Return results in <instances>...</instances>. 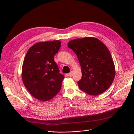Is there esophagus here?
Masks as SVG:
<instances>
[{"label":"esophagus","instance_id":"obj_1","mask_svg":"<svg viewBox=\"0 0 134 134\" xmlns=\"http://www.w3.org/2000/svg\"><path fill=\"white\" fill-rule=\"evenodd\" d=\"M72 72H70V73H68V74H67L66 75H67L68 76H71L72 75Z\"/></svg>","mask_w":134,"mask_h":134}]
</instances>
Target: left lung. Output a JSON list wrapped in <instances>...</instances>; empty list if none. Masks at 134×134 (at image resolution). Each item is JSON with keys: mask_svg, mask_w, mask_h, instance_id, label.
<instances>
[{"mask_svg": "<svg viewBox=\"0 0 134 134\" xmlns=\"http://www.w3.org/2000/svg\"><path fill=\"white\" fill-rule=\"evenodd\" d=\"M68 47L77 55L82 69L79 88L91 96H98L110 87L116 70L110 52L98 38L87 37L70 41Z\"/></svg>", "mask_w": 134, "mask_h": 134, "instance_id": "1", "label": "left lung"}]
</instances>
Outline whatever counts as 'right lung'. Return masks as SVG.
Returning <instances> with one entry per match:
<instances>
[{"label": "right lung", "mask_w": 134, "mask_h": 134, "mask_svg": "<svg viewBox=\"0 0 134 134\" xmlns=\"http://www.w3.org/2000/svg\"><path fill=\"white\" fill-rule=\"evenodd\" d=\"M61 46L59 40L40 42L31 47L24 59L22 78L36 99L48 101L58 94L64 78L54 59Z\"/></svg>", "instance_id": "add662e5"}]
</instances>
